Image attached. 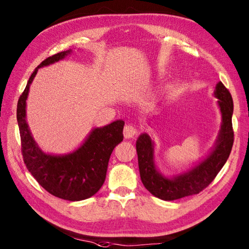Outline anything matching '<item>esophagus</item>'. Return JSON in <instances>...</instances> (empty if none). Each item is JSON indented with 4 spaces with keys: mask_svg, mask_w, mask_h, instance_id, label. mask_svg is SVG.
<instances>
[{
    "mask_svg": "<svg viewBox=\"0 0 249 249\" xmlns=\"http://www.w3.org/2000/svg\"><path fill=\"white\" fill-rule=\"evenodd\" d=\"M137 129L133 124H126L124 128V136L125 138H132L137 135Z\"/></svg>",
    "mask_w": 249,
    "mask_h": 249,
    "instance_id": "obj_1",
    "label": "esophagus"
}]
</instances>
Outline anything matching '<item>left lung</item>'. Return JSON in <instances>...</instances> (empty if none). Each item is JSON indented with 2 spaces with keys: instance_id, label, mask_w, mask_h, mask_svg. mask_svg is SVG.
<instances>
[{
  "instance_id": "left-lung-1",
  "label": "left lung",
  "mask_w": 249,
  "mask_h": 249,
  "mask_svg": "<svg viewBox=\"0 0 249 249\" xmlns=\"http://www.w3.org/2000/svg\"><path fill=\"white\" fill-rule=\"evenodd\" d=\"M214 96L222 113V125L214 148L204 160L190 170L172 178H165L156 170L154 143L143 133L136 142L138 167L143 186L150 193L163 201H174L188 196L197 195L215 178L227 161L233 144L232 113L233 101L229 90L222 82L216 84Z\"/></svg>"
}]
</instances>
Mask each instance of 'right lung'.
<instances>
[{
	"label": "right lung",
	"mask_w": 249,
	"mask_h": 249,
	"mask_svg": "<svg viewBox=\"0 0 249 249\" xmlns=\"http://www.w3.org/2000/svg\"><path fill=\"white\" fill-rule=\"evenodd\" d=\"M71 51L58 53L42 61L29 77L17 107L24 163L36 180L51 195L68 201H82L104 185L107 163L114 148L124 139V120L95 128L74 152L65 155L44 153L30 133L26 123V99L29 87L39 69L58 62Z\"/></svg>",
	"instance_id": "1"
}]
</instances>
